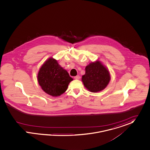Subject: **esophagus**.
Returning a JSON list of instances; mask_svg holds the SVG:
<instances>
[{
    "label": "esophagus",
    "instance_id": "1",
    "mask_svg": "<svg viewBox=\"0 0 150 150\" xmlns=\"http://www.w3.org/2000/svg\"><path fill=\"white\" fill-rule=\"evenodd\" d=\"M74 78H75V79H80V76L77 75V76H75V77H74Z\"/></svg>",
    "mask_w": 150,
    "mask_h": 150
}]
</instances>
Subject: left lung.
I'll return each instance as SVG.
<instances>
[{
	"instance_id": "obj_1",
	"label": "left lung",
	"mask_w": 150,
	"mask_h": 150,
	"mask_svg": "<svg viewBox=\"0 0 150 150\" xmlns=\"http://www.w3.org/2000/svg\"><path fill=\"white\" fill-rule=\"evenodd\" d=\"M85 70L82 81L86 88L91 92L97 93L103 90L110 80L109 71L100 61L90 63Z\"/></svg>"
}]
</instances>
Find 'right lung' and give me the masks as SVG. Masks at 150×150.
Masks as SVG:
<instances>
[{"instance_id": "add662e5", "label": "right lung", "mask_w": 150, "mask_h": 150, "mask_svg": "<svg viewBox=\"0 0 150 150\" xmlns=\"http://www.w3.org/2000/svg\"><path fill=\"white\" fill-rule=\"evenodd\" d=\"M37 78L42 89L53 97L63 94L69 82L73 80L67 71L53 58H50L40 68Z\"/></svg>"}]
</instances>
